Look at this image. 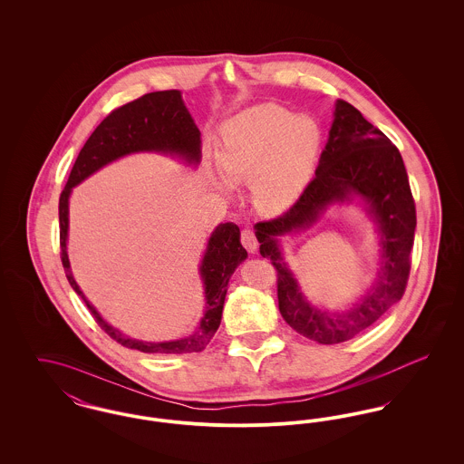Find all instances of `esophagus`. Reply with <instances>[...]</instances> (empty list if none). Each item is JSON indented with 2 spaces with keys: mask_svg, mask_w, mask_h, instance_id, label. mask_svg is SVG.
Returning a JSON list of instances; mask_svg holds the SVG:
<instances>
[{
  "mask_svg": "<svg viewBox=\"0 0 464 464\" xmlns=\"http://www.w3.org/2000/svg\"><path fill=\"white\" fill-rule=\"evenodd\" d=\"M242 245L248 252H252V254L257 250V238H256V235H254L252 229H248V227L243 229Z\"/></svg>",
  "mask_w": 464,
  "mask_h": 464,
  "instance_id": "1",
  "label": "esophagus"
}]
</instances>
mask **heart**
Here are the masks:
<instances>
[{"instance_id": "obj_1", "label": "heart", "mask_w": 464, "mask_h": 464, "mask_svg": "<svg viewBox=\"0 0 464 464\" xmlns=\"http://www.w3.org/2000/svg\"><path fill=\"white\" fill-rule=\"evenodd\" d=\"M322 144V127L309 114H295L278 104H259L227 118L218 135L222 177L208 170L222 193L233 184H252L266 212L288 208L308 182Z\"/></svg>"}]
</instances>
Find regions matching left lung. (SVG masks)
I'll return each instance as SVG.
<instances>
[{"label": "left lung", "mask_w": 464, "mask_h": 464, "mask_svg": "<svg viewBox=\"0 0 464 464\" xmlns=\"http://www.w3.org/2000/svg\"><path fill=\"white\" fill-rule=\"evenodd\" d=\"M363 198L382 237V267L373 288L346 312L307 303L287 269L277 238L307 228L334 202ZM416 205L395 144L346 101L335 102L329 140L313 180L282 216L256 224L259 252L276 269L278 308L295 332L320 344H337L369 329L401 299L414 245Z\"/></svg>", "instance_id": "8db88e82"}]
</instances>
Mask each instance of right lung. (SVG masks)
Returning a JSON list of instances; mask_svg holds the SVG:
<instances>
[{"mask_svg": "<svg viewBox=\"0 0 464 464\" xmlns=\"http://www.w3.org/2000/svg\"><path fill=\"white\" fill-rule=\"evenodd\" d=\"M140 151H156L176 155L188 163L198 165L201 139L189 111L186 110L179 90H163L146 93L132 102L111 111L101 125L90 135L76 158L67 179L66 188L59 198V227H61V261L67 282L83 299L99 327L125 348L142 353H198L205 350L221 325L222 308L227 284L235 269L246 259V250L240 243V227L235 222L219 224L207 243V250L199 266L205 288V311L193 334L165 343H148L132 339L111 327L87 301L78 287L67 257V227H69V195L74 186L102 169L111 161Z\"/></svg>", "mask_w": 464, "mask_h": 464, "instance_id": "right-lung-1", "label": "right lung"}]
</instances>
